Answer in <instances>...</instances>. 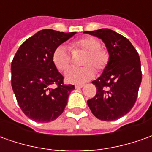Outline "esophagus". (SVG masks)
<instances>
[{
  "mask_svg": "<svg viewBox=\"0 0 152 152\" xmlns=\"http://www.w3.org/2000/svg\"><path fill=\"white\" fill-rule=\"evenodd\" d=\"M83 87H84V84H77V85H75L76 88H81Z\"/></svg>",
  "mask_w": 152,
  "mask_h": 152,
  "instance_id": "34e87169",
  "label": "esophagus"
}]
</instances>
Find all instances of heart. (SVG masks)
Here are the masks:
<instances>
[{"mask_svg":"<svg viewBox=\"0 0 152 152\" xmlns=\"http://www.w3.org/2000/svg\"><path fill=\"white\" fill-rule=\"evenodd\" d=\"M100 43L94 37H83L78 39L71 44L70 48L74 52L82 50L86 52L83 58V67L74 68L71 67L66 70L64 77L66 82L70 83H83L94 78L95 69L102 71L109 61L107 51L100 48ZM52 60L55 67L59 71H64L71 62V54L69 50L64 45H60L54 50Z\"/></svg>","mask_w":152,"mask_h":152,"instance_id":"1","label":"heart"}]
</instances>
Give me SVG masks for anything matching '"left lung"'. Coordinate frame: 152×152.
Masks as SVG:
<instances>
[{
  "mask_svg": "<svg viewBox=\"0 0 152 152\" xmlns=\"http://www.w3.org/2000/svg\"><path fill=\"white\" fill-rule=\"evenodd\" d=\"M101 39L109 61L101 76L92 82L95 97L88 100L94 116L102 121H114L126 115L134 106L142 82L141 61L132 43L110 29L84 31Z\"/></svg>",
  "mask_w": 152,
  "mask_h": 152,
  "instance_id": "8db88e82",
  "label": "left lung"
}]
</instances>
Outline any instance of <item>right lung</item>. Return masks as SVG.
I'll list each match as a JSON object with an SVG mask.
<instances>
[{
	"instance_id": "1",
	"label": "right lung",
	"mask_w": 152,
	"mask_h": 152,
	"mask_svg": "<svg viewBox=\"0 0 152 152\" xmlns=\"http://www.w3.org/2000/svg\"><path fill=\"white\" fill-rule=\"evenodd\" d=\"M76 34L50 29L26 39L11 63V86L23 113L37 122L54 121L63 113L74 85H65L53 63L54 50ZM53 84L57 85L52 88Z\"/></svg>"
}]
</instances>
